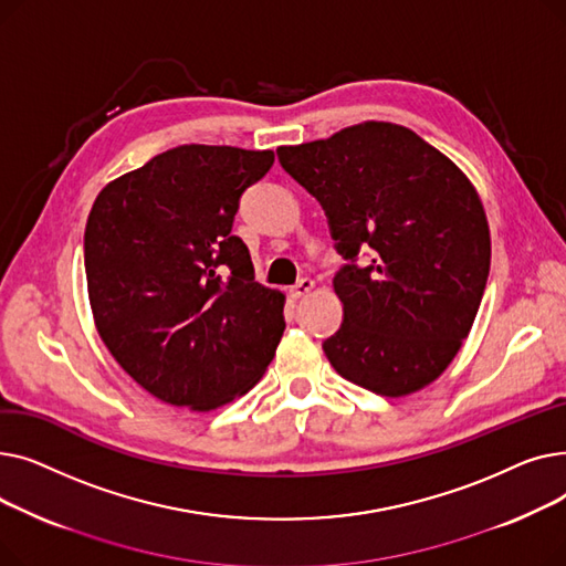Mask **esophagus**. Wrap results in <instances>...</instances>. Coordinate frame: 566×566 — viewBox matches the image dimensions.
Masks as SVG:
<instances>
[{
    "label": "esophagus",
    "instance_id": "1",
    "mask_svg": "<svg viewBox=\"0 0 566 566\" xmlns=\"http://www.w3.org/2000/svg\"><path fill=\"white\" fill-rule=\"evenodd\" d=\"M314 289V282L310 280V277H303V280H298V284H293L291 286V298H295V301H301V298H305V295L310 293Z\"/></svg>",
    "mask_w": 566,
    "mask_h": 566
}]
</instances>
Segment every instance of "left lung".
<instances>
[{
  "mask_svg": "<svg viewBox=\"0 0 566 566\" xmlns=\"http://www.w3.org/2000/svg\"><path fill=\"white\" fill-rule=\"evenodd\" d=\"M277 158L323 206L346 261L333 280L344 321L323 342L331 365L382 397L422 390L454 360L486 289L478 192L438 148L385 122L280 146Z\"/></svg>",
  "mask_w": 566,
  "mask_h": 566,
  "instance_id": "left-lung-1",
  "label": "left lung"
}]
</instances>
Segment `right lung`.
<instances>
[{
	"label": "right lung",
	"instance_id": "right-lung-1",
	"mask_svg": "<svg viewBox=\"0 0 566 566\" xmlns=\"http://www.w3.org/2000/svg\"><path fill=\"white\" fill-rule=\"evenodd\" d=\"M273 163V151L184 144L107 184L88 213L96 328L165 403L218 408L273 360L284 295L254 282L250 250L231 235L243 192Z\"/></svg>",
	"mask_w": 566,
	"mask_h": 566
}]
</instances>
